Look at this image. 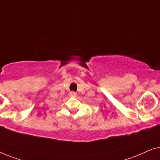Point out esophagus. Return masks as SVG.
I'll list each match as a JSON object with an SVG mask.
<instances>
[{"mask_svg":"<svg viewBox=\"0 0 160 160\" xmlns=\"http://www.w3.org/2000/svg\"><path fill=\"white\" fill-rule=\"evenodd\" d=\"M69 96H70L71 97H76V96H77V93H76L75 92H74V91H71L70 93H69Z\"/></svg>","mask_w":160,"mask_h":160,"instance_id":"obj_1","label":"esophagus"}]
</instances>
